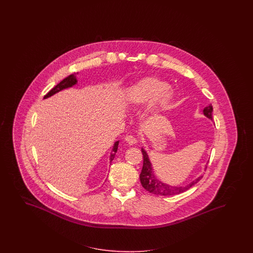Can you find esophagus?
Here are the masks:
<instances>
[{
    "label": "esophagus",
    "instance_id": "34e87169",
    "mask_svg": "<svg viewBox=\"0 0 253 253\" xmlns=\"http://www.w3.org/2000/svg\"><path fill=\"white\" fill-rule=\"evenodd\" d=\"M125 141H126L130 146L135 145V144L137 143V139L134 137V136H132V135H127V136L125 137Z\"/></svg>",
    "mask_w": 253,
    "mask_h": 253
}]
</instances>
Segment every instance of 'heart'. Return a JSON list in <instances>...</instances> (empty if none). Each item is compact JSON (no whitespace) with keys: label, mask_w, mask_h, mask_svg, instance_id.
Listing matches in <instances>:
<instances>
[{"label":"heart","mask_w":253,"mask_h":253,"mask_svg":"<svg viewBox=\"0 0 253 253\" xmlns=\"http://www.w3.org/2000/svg\"><path fill=\"white\" fill-rule=\"evenodd\" d=\"M127 98L133 105H143L150 101L148 110L159 114L171 107L173 92L168 83L156 77H146L130 86Z\"/></svg>","instance_id":"1"}]
</instances>
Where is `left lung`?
I'll list each match as a JSON object with an SVG mask.
<instances>
[{
    "mask_svg": "<svg viewBox=\"0 0 253 253\" xmlns=\"http://www.w3.org/2000/svg\"><path fill=\"white\" fill-rule=\"evenodd\" d=\"M212 106L210 105L204 108L203 113L209 119L212 120ZM142 154L144 158V163H143V169L140 173V181L143 187L146 189V191L149 193H152L158 196H174L181 194L183 192L188 190L190 187H192L194 184H197L199 181L201 180L203 176H199L185 186H171L169 184L162 183L157 177L154 175L153 169H152V164L149 161L148 155L146 154V151L142 148ZM207 168V167H206Z\"/></svg>",
    "mask_w": 253,
    "mask_h": 253,
    "instance_id": "left-lung-1",
    "label": "left lung"
}]
</instances>
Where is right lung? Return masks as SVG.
Segmentation results:
<instances>
[{
	"label": "right lung",
	"instance_id": "1",
	"mask_svg": "<svg viewBox=\"0 0 253 253\" xmlns=\"http://www.w3.org/2000/svg\"><path fill=\"white\" fill-rule=\"evenodd\" d=\"M76 84V76H74L73 74H71V75H69V77L65 78L58 84L56 85V86H54L52 90H50L49 92H47L45 95H44V98H48V97L52 96L54 93L60 92V91L66 89V88H69V87H71V86H73V85H75ZM118 145H119V141H117L115 144H114V146H113L112 152H111V155H110V162L113 161L114 158H115V155L116 153H117V150H118Z\"/></svg>",
	"mask_w": 253,
	"mask_h": 253
}]
</instances>
